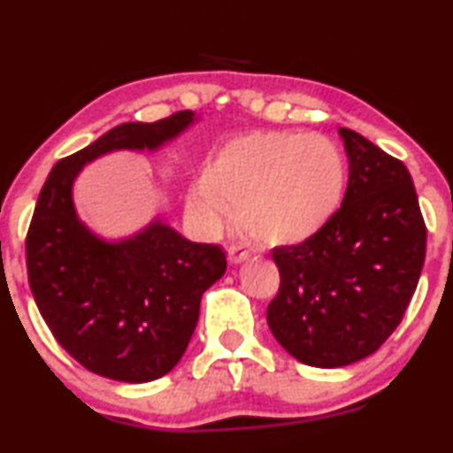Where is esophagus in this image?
Returning a JSON list of instances; mask_svg holds the SVG:
<instances>
[{"mask_svg": "<svg viewBox=\"0 0 453 453\" xmlns=\"http://www.w3.org/2000/svg\"><path fill=\"white\" fill-rule=\"evenodd\" d=\"M249 250L242 247V244H232L230 249H227V259H230L232 265H238L242 264L244 259H249Z\"/></svg>", "mask_w": 453, "mask_h": 453, "instance_id": "obj_1", "label": "esophagus"}]
</instances>
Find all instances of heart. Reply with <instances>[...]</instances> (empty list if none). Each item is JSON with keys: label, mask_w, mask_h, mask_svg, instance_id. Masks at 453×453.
<instances>
[{"label": "heart", "mask_w": 453, "mask_h": 453, "mask_svg": "<svg viewBox=\"0 0 453 453\" xmlns=\"http://www.w3.org/2000/svg\"><path fill=\"white\" fill-rule=\"evenodd\" d=\"M200 185L189 196V211L206 226H219L226 211H238V223L253 241L296 247L335 219L348 165L323 134L261 130L223 145L204 166Z\"/></svg>", "instance_id": "obj_1"}]
</instances>
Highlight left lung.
Here are the masks:
<instances>
[{"mask_svg":"<svg viewBox=\"0 0 453 453\" xmlns=\"http://www.w3.org/2000/svg\"><path fill=\"white\" fill-rule=\"evenodd\" d=\"M348 188L335 219L312 241L272 250L280 287L268 306L279 344L310 367L369 357L399 326L426 255L411 174L363 134L340 128Z\"/></svg>","mask_w":453,"mask_h":453,"instance_id":"left-lung-1","label":"left lung"}]
</instances>
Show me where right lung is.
I'll list each match as a JSON object with an SVG mask.
<instances>
[{
  "label": "right lung",
  "instance_id": "1",
  "mask_svg": "<svg viewBox=\"0 0 453 453\" xmlns=\"http://www.w3.org/2000/svg\"><path fill=\"white\" fill-rule=\"evenodd\" d=\"M192 122V111H177L119 124L58 160L37 198L25 242L31 293L58 344L103 378L143 384L171 372L227 261L219 244L189 242L160 219L127 241H101L75 215L71 188L95 157L154 151Z\"/></svg>",
  "mask_w": 453,
  "mask_h": 453
}]
</instances>
